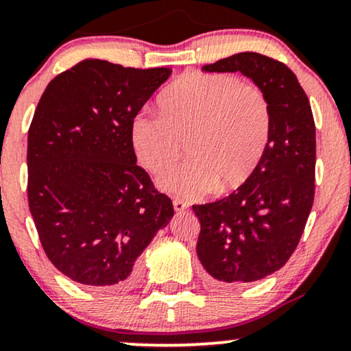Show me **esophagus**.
Here are the masks:
<instances>
[{
    "label": "esophagus",
    "instance_id": "obj_1",
    "mask_svg": "<svg viewBox=\"0 0 351 351\" xmlns=\"http://www.w3.org/2000/svg\"><path fill=\"white\" fill-rule=\"evenodd\" d=\"M173 208L176 213H180V211H184L187 208V204L180 199H176V200H173Z\"/></svg>",
    "mask_w": 351,
    "mask_h": 351
}]
</instances>
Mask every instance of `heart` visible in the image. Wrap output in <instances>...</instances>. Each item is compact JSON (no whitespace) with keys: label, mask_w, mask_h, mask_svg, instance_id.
<instances>
[{"label":"heart","mask_w":351,"mask_h":351,"mask_svg":"<svg viewBox=\"0 0 351 351\" xmlns=\"http://www.w3.org/2000/svg\"><path fill=\"white\" fill-rule=\"evenodd\" d=\"M159 103L162 114L133 117L130 136L138 160L154 173L173 165L186 143L191 160L157 181L170 194L199 200L215 189L234 191L264 157L272 108L256 84L232 75L192 73L171 84Z\"/></svg>","instance_id":"heart-1"}]
</instances>
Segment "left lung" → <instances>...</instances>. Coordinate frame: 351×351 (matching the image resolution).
Here are the masks:
<instances>
[{
    "mask_svg": "<svg viewBox=\"0 0 351 351\" xmlns=\"http://www.w3.org/2000/svg\"><path fill=\"white\" fill-rule=\"evenodd\" d=\"M202 70L241 73L263 88L272 108L267 149L248 180L229 197L192 205L205 272L223 283H251L288 263L307 224L317 157L312 108L294 73L263 53H234Z\"/></svg>",
    "mask_w": 351,
    "mask_h": 351,
    "instance_id": "obj_1",
    "label": "left lung"
}]
</instances>
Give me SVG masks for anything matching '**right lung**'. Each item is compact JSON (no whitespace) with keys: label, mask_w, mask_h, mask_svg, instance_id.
I'll list each match as a JSON object with an SVG mask.
<instances>
[{"label":"right lung","mask_w":351,"mask_h":351,"mask_svg":"<svg viewBox=\"0 0 351 351\" xmlns=\"http://www.w3.org/2000/svg\"><path fill=\"white\" fill-rule=\"evenodd\" d=\"M86 58L53 77L28 132V205L47 258L68 278L125 288L173 204L136 165L130 127L170 77Z\"/></svg>","instance_id":"1"}]
</instances>
